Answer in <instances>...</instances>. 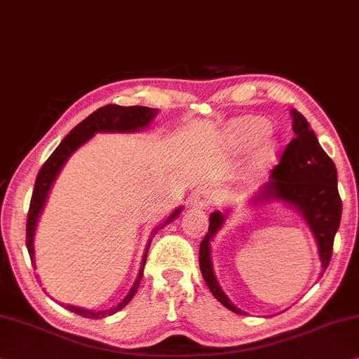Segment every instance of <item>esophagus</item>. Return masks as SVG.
<instances>
[{
  "label": "esophagus",
  "mask_w": 359,
  "mask_h": 359,
  "mask_svg": "<svg viewBox=\"0 0 359 359\" xmlns=\"http://www.w3.org/2000/svg\"><path fill=\"white\" fill-rule=\"evenodd\" d=\"M210 192L205 189H199L197 192H194L191 197V205L196 207V209H205L207 205L210 204Z\"/></svg>",
  "instance_id": "34e87169"
}]
</instances>
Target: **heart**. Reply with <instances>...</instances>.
Listing matches in <instances>:
<instances>
[{
    "mask_svg": "<svg viewBox=\"0 0 359 359\" xmlns=\"http://www.w3.org/2000/svg\"><path fill=\"white\" fill-rule=\"evenodd\" d=\"M269 124L266 119L257 116L236 118L226 124L223 134L225 152L230 157H240L246 152L244 162V178L254 180L266 171L275 158V147L270 137L266 136Z\"/></svg>",
    "mask_w": 359,
    "mask_h": 359,
    "instance_id": "heart-1",
    "label": "heart"
}]
</instances>
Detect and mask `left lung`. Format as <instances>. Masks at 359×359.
<instances>
[{
	"mask_svg": "<svg viewBox=\"0 0 359 359\" xmlns=\"http://www.w3.org/2000/svg\"><path fill=\"white\" fill-rule=\"evenodd\" d=\"M293 118L294 137L287 145L282 160L270 175V181L248 199V205L257 207L270 202H280L292 207L303 217L318 244L320 275L325 272L332 257L335 233L341 218V199L337 188V168L332 158L324 152L306 119L294 108L290 111ZM231 215V209L215 210L209 217V233L199 248V266L202 277L212 294L236 314H246L230 301L218 283L214 262H212V241Z\"/></svg>",
	"mask_w": 359,
	"mask_h": 359,
	"instance_id": "8db88e82",
	"label": "left lung"
}]
</instances>
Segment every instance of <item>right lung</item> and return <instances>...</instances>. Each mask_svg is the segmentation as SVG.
I'll use <instances>...</instances> for the list:
<instances>
[{
  "instance_id": "obj_1",
  "label": "right lung",
  "mask_w": 359,
  "mask_h": 359,
  "mask_svg": "<svg viewBox=\"0 0 359 359\" xmlns=\"http://www.w3.org/2000/svg\"><path fill=\"white\" fill-rule=\"evenodd\" d=\"M157 115H158L157 108L105 105L98 108L97 111H93L92 115L87 116L84 121L77 124V126L63 139V141H61L58 147L55 149V152L50 155L48 160H46L43 167H41L39 171L37 180H35L32 199H30L29 214H27V233H25V244H27V251L34 267H35L34 240H35V231H37L40 215L45 209L46 201H48V196H50L51 188H53V183L56 181V178H58V175L61 173V170H63L67 160L71 158V155L74 154L77 149H81L86 142H89L95 134H105V133L121 134V133L142 131V129L147 128L149 124L154 121V118ZM181 212H183V205L171 212V214L165 218L162 223H158V225L152 230V233H150L149 241L145 244L141 269H139V273L136 280H134L131 290H129V293L121 299V303H118L110 309H102V311L86 309V308H79V306H71V304H63V303L61 304H63L66 309H69L71 313L79 314L82 318H87V319H103L107 318V316H113L115 313H118V311H121L124 306L134 298V294L137 292L139 283H141V278L144 275L145 259H147V252H149V248H150V243H152L154 235H157L158 230H162L165 225H168L170 222H173Z\"/></svg>"
}]
</instances>
